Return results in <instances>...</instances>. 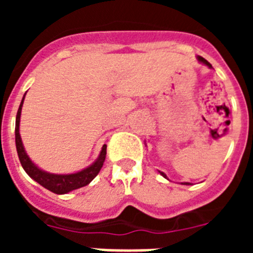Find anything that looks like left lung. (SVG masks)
Returning <instances> with one entry per match:
<instances>
[{
	"mask_svg": "<svg viewBox=\"0 0 253 253\" xmlns=\"http://www.w3.org/2000/svg\"><path fill=\"white\" fill-rule=\"evenodd\" d=\"M198 60H199V62H200V63H203V64H205V66L209 67V68H213V67H211V64H210L207 59H204V58H203V57H200V55H199V57H198ZM160 173L163 176V177L167 178L166 173H163V172H161V171H160ZM182 184H184V185H190V182H182Z\"/></svg>",
	"mask_w": 253,
	"mask_h": 253,
	"instance_id": "1",
	"label": "left lung"
}]
</instances>
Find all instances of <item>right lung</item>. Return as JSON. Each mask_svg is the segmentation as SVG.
<instances>
[{
    "mask_svg": "<svg viewBox=\"0 0 253 253\" xmlns=\"http://www.w3.org/2000/svg\"><path fill=\"white\" fill-rule=\"evenodd\" d=\"M25 95L22 97L21 104H20L19 110H17L16 125H15V142H16L17 154H19V160L21 162L22 169H25L26 173L33 180L37 181L38 184H40L43 187L48 189L51 193L59 194V195L67 194L69 191H72V190L80 189V187H84L90 184L91 181L97 176V173L101 169L102 165H104L105 157H106V144L102 146L99 158L91 166L82 169V171L75 172V173H68V175H55V173H49V172L40 169L29 158L28 154H26L25 148L22 146L21 137H20V116H21V109L22 104H24V99H25Z\"/></svg>",
    "mask_w": 253,
    "mask_h": 253,
    "instance_id": "right-lung-1",
    "label": "right lung"
}]
</instances>
